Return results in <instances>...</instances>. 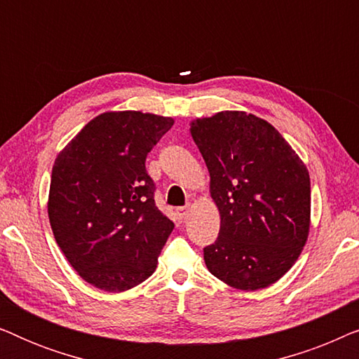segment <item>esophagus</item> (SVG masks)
<instances>
[{"label":"esophagus","mask_w":359,"mask_h":359,"mask_svg":"<svg viewBox=\"0 0 359 359\" xmlns=\"http://www.w3.org/2000/svg\"><path fill=\"white\" fill-rule=\"evenodd\" d=\"M189 212V205H184V208H178L176 209V214H178L180 219H184Z\"/></svg>","instance_id":"esophagus-1"}]
</instances>
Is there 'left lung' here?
<instances>
[{"instance_id": "8db88e82", "label": "left lung", "mask_w": 359, "mask_h": 359, "mask_svg": "<svg viewBox=\"0 0 359 359\" xmlns=\"http://www.w3.org/2000/svg\"><path fill=\"white\" fill-rule=\"evenodd\" d=\"M220 214L204 248L215 278L242 291L271 286L301 255L311 227V178L302 160L264 119L222 111L191 122Z\"/></svg>"}]
</instances>
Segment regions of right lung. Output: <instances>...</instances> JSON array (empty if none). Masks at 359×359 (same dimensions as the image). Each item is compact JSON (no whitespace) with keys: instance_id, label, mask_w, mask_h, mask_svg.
Listing matches in <instances>:
<instances>
[{"instance_id":"add662e5","label":"right lung","mask_w":359,"mask_h":359,"mask_svg":"<svg viewBox=\"0 0 359 359\" xmlns=\"http://www.w3.org/2000/svg\"><path fill=\"white\" fill-rule=\"evenodd\" d=\"M173 122L140 111L104 112L55 158L47 204L53 237L97 289L127 291L155 271L175 224L155 205L145 158Z\"/></svg>"}]
</instances>
